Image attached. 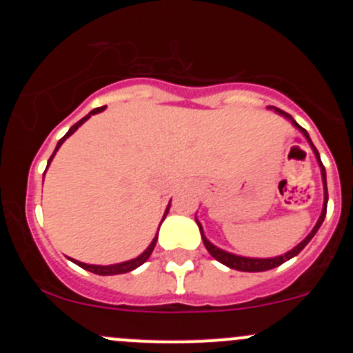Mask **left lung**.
I'll return each instance as SVG.
<instances>
[{"mask_svg":"<svg viewBox=\"0 0 353 353\" xmlns=\"http://www.w3.org/2000/svg\"><path fill=\"white\" fill-rule=\"evenodd\" d=\"M275 110H276V112H279V114H283V116H285V117H290V116H288L287 112H283L282 109H276V108H275ZM290 119H292V117H290ZM292 123H294L295 126H297L299 130H301L302 133H304V137L307 138V141H309V143H311L312 150H314L316 157H318L319 167H321V176H323V183H325V205H323V212H321V216H319L318 223H316V227H314V229H312V232L309 234V236L305 237V239L302 241L301 244H299V245H295V248L292 249V251H288L287 254H283V256H279V258H266V259H258V258H243V256L230 254V252H225V251H222V249L215 248V245H213L212 243H210V241L206 239V237L203 236V232H201V239H203V244H205L206 251H208L210 254H212L213 258L216 259V261H220V263H222V265L229 266V268H232V270H239V272H266V270L276 268V266H280V265H282V263H285L287 259H290V258H294V256H297L299 252H301L302 249H304L305 245H307L309 241H311L312 237H314V234L318 232V229H319V227H321L323 220H325V216H326V205H328V190H326V172H325V165H323L321 159H319V154H318V150H316V147H314V145H312V141H311V138H309L307 131H305L304 128H301V126H299V124L295 123L294 119H292ZM198 225H199V223H198ZM199 230H201V225H199Z\"/></svg>","mask_w":353,"mask_h":353,"instance_id":"left-lung-1","label":"left lung"}]
</instances>
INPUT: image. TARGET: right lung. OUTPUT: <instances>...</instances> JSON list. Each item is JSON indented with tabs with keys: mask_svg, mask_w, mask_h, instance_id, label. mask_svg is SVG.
Masks as SVG:
<instances>
[{
	"mask_svg": "<svg viewBox=\"0 0 353 353\" xmlns=\"http://www.w3.org/2000/svg\"><path fill=\"white\" fill-rule=\"evenodd\" d=\"M104 109H105V105H102V108H97V109H94V110H92L90 114H88V116L81 117V119L78 121V123H74L73 126L70 128V131H68V133L65 134V137H63L61 140L58 141V147H56L54 154H56V152H58V148L61 147V145H63V141H65L66 138L70 137L71 133H74V131L78 130V126H81V124H83L85 121H87L88 117L92 116V114H97V112H101V110H104ZM54 154H52V155H51V159H49L48 165H49V163H51V160H52V157H54ZM167 212H169V206H167V210H165V215H167ZM165 215H163V219H165ZM163 219H162V220H163ZM155 244H157V237H155L154 241H152V244L148 245V248H147V251H145L143 254H140V256H138V258L131 259V261H124V263H119V265L99 266V265H85V263H80V261H74V263H77L78 266H81V268H83V270H88V272L95 273V275H121V273H128V272H131V270L138 268V266H140V265H143V263L147 261L148 258H150L152 251H154V248H155Z\"/></svg>",
	"mask_w": 353,
	"mask_h": 353,
	"instance_id": "right-lung-1",
	"label": "right lung"
}]
</instances>
